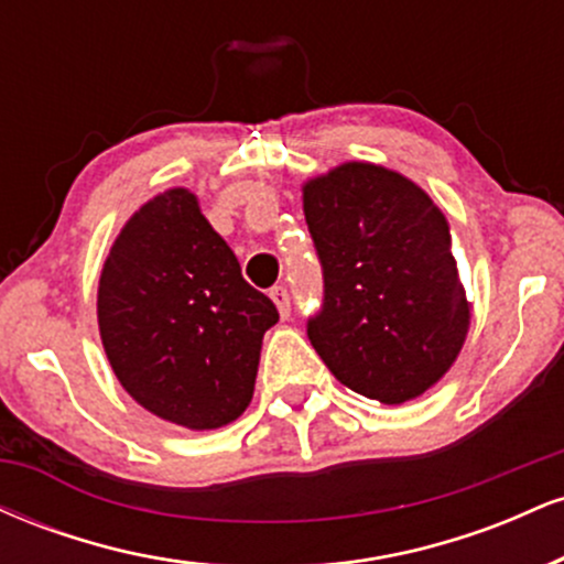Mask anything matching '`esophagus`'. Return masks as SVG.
<instances>
[{"mask_svg":"<svg viewBox=\"0 0 564 564\" xmlns=\"http://www.w3.org/2000/svg\"><path fill=\"white\" fill-rule=\"evenodd\" d=\"M270 296H273L278 313H281V318H286L291 313V296H289V289L286 286H273L270 289Z\"/></svg>","mask_w":564,"mask_h":564,"instance_id":"esophagus-1","label":"esophagus"}]
</instances>
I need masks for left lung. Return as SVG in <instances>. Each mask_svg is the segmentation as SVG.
Masks as SVG:
<instances>
[{
    "mask_svg": "<svg viewBox=\"0 0 564 564\" xmlns=\"http://www.w3.org/2000/svg\"><path fill=\"white\" fill-rule=\"evenodd\" d=\"M304 219L323 270V302L307 318L315 352L366 398H419L469 328L443 212L403 174L349 161L304 185Z\"/></svg>",
    "mask_w": 564,
    "mask_h": 564,
    "instance_id": "left-lung-1",
    "label": "left lung"
}]
</instances>
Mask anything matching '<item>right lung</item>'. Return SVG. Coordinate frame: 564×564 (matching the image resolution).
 I'll return each instance as SVG.
<instances>
[{"label":"right lung","instance_id":"obj_1","mask_svg":"<svg viewBox=\"0 0 564 564\" xmlns=\"http://www.w3.org/2000/svg\"><path fill=\"white\" fill-rule=\"evenodd\" d=\"M97 323L113 373L142 408L187 430H217L251 403L278 310L243 281L196 196L172 187L116 238Z\"/></svg>","mask_w":564,"mask_h":564}]
</instances>
